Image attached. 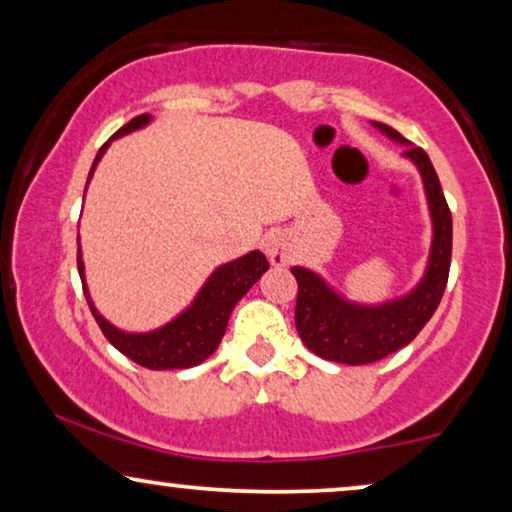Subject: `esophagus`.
<instances>
[{
    "mask_svg": "<svg viewBox=\"0 0 512 512\" xmlns=\"http://www.w3.org/2000/svg\"><path fill=\"white\" fill-rule=\"evenodd\" d=\"M268 256H270L272 265H286V263H291L289 242H286L282 235L270 237V242H268Z\"/></svg>",
    "mask_w": 512,
    "mask_h": 512,
    "instance_id": "34e87169",
    "label": "esophagus"
}]
</instances>
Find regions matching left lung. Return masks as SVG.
I'll use <instances>...</instances> for the list:
<instances>
[{
    "label": "left lung",
    "instance_id": "left-lung-1",
    "mask_svg": "<svg viewBox=\"0 0 512 512\" xmlns=\"http://www.w3.org/2000/svg\"><path fill=\"white\" fill-rule=\"evenodd\" d=\"M373 125L405 144V156L422 172L433 219V247L422 284L410 296L375 307L347 303L312 270L291 268L298 282L296 328L300 340L321 359L347 366L380 361L410 345L440 305L452 261V214L429 156L389 125Z\"/></svg>",
    "mask_w": 512,
    "mask_h": 512
}]
</instances>
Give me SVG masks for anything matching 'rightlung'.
<instances>
[{
    "instance_id": "right-lung-1",
    "label": "right lung",
    "mask_w": 512,
    "mask_h": 512,
    "mask_svg": "<svg viewBox=\"0 0 512 512\" xmlns=\"http://www.w3.org/2000/svg\"><path fill=\"white\" fill-rule=\"evenodd\" d=\"M149 121H151L149 114L135 116L130 123H125L114 137L128 135V132L142 128V125H146ZM109 142L97 151L95 163L90 167L88 181L93 177L95 165L100 163V158L104 156V151H107ZM76 263H79L83 293H86L90 312H93L97 326L102 328L104 338H107L118 352L149 370L193 368L205 361L209 354H214L223 338V333H226L228 317L230 312H233V307L237 305V300H240L244 293H247L251 286L261 279L263 272L270 268L268 258H265L261 251H251V254L237 258V261L221 265V268L207 279V284L202 286V291L198 293V298H195V303L188 307L184 314H179L177 319L170 321L167 326L151 333H123L118 331L116 326H111L109 321L95 310L93 300L88 296L86 279H83L81 247L76 251Z\"/></svg>"
}]
</instances>
